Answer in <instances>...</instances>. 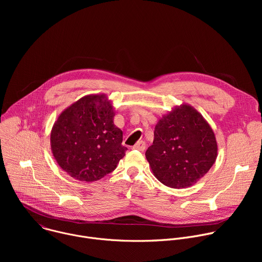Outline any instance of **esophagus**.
Segmentation results:
<instances>
[{"instance_id": "esophagus-1", "label": "esophagus", "mask_w": 262, "mask_h": 262, "mask_svg": "<svg viewBox=\"0 0 262 262\" xmlns=\"http://www.w3.org/2000/svg\"><path fill=\"white\" fill-rule=\"evenodd\" d=\"M146 145H145V142L144 141H139L137 142V144L133 147L134 149H136V150H140V151H144Z\"/></svg>"}]
</instances>
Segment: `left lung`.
Masks as SVG:
<instances>
[{"mask_svg": "<svg viewBox=\"0 0 262 262\" xmlns=\"http://www.w3.org/2000/svg\"><path fill=\"white\" fill-rule=\"evenodd\" d=\"M154 175L172 189L190 188L212 167L217 144L209 123L188 103L159 119L154 144L146 150Z\"/></svg>", "mask_w": 262, "mask_h": 262, "instance_id": "8db88e82", "label": "left lung"}]
</instances>
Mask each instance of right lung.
I'll return each instance as SVG.
<instances>
[{"instance_id":"obj_1","label":"right lung","mask_w":262,"mask_h":262,"mask_svg":"<svg viewBox=\"0 0 262 262\" xmlns=\"http://www.w3.org/2000/svg\"><path fill=\"white\" fill-rule=\"evenodd\" d=\"M114 116L105 94L83 96L66 107L51 132V149L60 168L86 182L114 171L127 150Z\"/></svg>"}]
</instances>
